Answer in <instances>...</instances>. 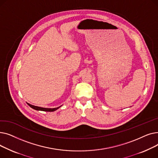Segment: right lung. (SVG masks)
I'll return each instance as SVG.
<instances>
[{
	"label": "right lung",
	"instance_id": "1",
	"mask_svg": "<svg viewBox=\"0 0 158 158\" xmlns=\"http://www.w3.org/2000/svg\"><path fill=\"white\" fill-rule=\"evenodd\" d=\"M31 108L34 109L35 110H37V111H54L56 110H57V109H59L60 107L61 106H59L57 107H55V108H45V107H38V106H34V105H31L29 103H27Z\"/></svg>",
	"mask_w": 158,
	"mask_h": 158
}]
</instances>
